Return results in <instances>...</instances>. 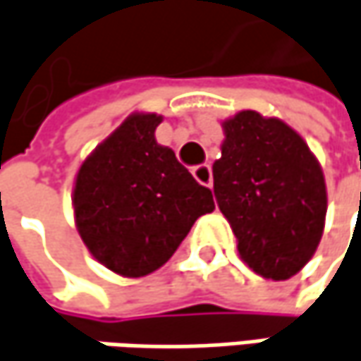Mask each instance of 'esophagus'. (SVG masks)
I'll return each instance as SVG.
<instances>
[{
	"mask_svg": "<svg viewBox=\"0 0 361 361\" xmlns=\"http://www.w3.org/2000/svg\"><path fill=\"white\" fill-rule=\"evenodd\" d=\"M192 173H194V178H196L202 185H206V188H210L212 185V167L208 164L204 165H197L192 169Z\"/></svg>",
	"mask_w": 361,
	"mask_h": 361,
	"instance_id": "esophagus-1",
	"label": "esophagus"
}]
</instances>
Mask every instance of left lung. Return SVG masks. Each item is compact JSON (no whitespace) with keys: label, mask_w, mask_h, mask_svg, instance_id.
Here are the masks:
<instances>
[{"label":"left lung","mask_w":361,"mask_h":361,"mask_svg":"<svg viewBox=\"0 0 361 361\" xmlns=\"http://www.w3.org/2000/svg\"><path fill=\"white\" fill-rule=\"evenodd\" d=\"M214 194L238 238L240 259L260 276L285 281L322 240L327 192L307 143L279 118L243 111L224 121Z\"/></svg>","instance_id":"left-lung-1"}]
</instances>
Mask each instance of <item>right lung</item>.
<instances>
[{
	"label": "right lung",
	"mask_w": 361,
	"mask_h": 361,
	"mask_svg": "<svg viewBox=\"0 0 361 361\" xmlns=\"http://www.w3.org/2000/svg\"><path fill=\"white\" fill-rule=\"evenodd\" d=\"M161 117L137 113L80 165L74 216L90 255L123 276H145L178 250L200 216L214 210L176 153L155 141Z\"/></svg>",
	"instance_id": "right-lung-1"
}]
</instances>
